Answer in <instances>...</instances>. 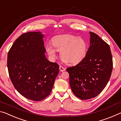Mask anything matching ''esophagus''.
Here are the masks:
<instances>
[{"instance_id":"obj_1","label":"esophagus","mask_w":121,"mask_h":121,"mask_svg":"<svg viewBox=\"0 0 121 121\" xmlns=\"http://www.w3.org/2000/svg\"><path fill=\"white\" fill-rule=\"evenodd\" d=\"M59 69H60V71H64L65 70V68H63V67L61 66V65L59 67Z\"/></svg>"}]
</instances>
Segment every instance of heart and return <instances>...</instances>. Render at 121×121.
Here are the masks:
<instances>
[{"label":"heart","instance_id":"b5f03b06","mask_svg":"<svg viewBox=\"0 0 121 121\" xmlns=\"http://www.w3.org/2000/svg\"><path fill=\"white\" fill-rule=\"evenodd\" d=\"M52 44L46 46V51L52 58L56 56V50L60 51V56L65 63L76 65L82 61L86 55L87 44L81 37L70 34L54 37Z\"/></svg>","mask_w":121,"mask_h":121}]
</instances>
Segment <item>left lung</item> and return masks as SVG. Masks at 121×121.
I'll list each match as a JSON object with an SVG mask.
<instances>
[{
    "mask_svg": "<svg viewBox=\"0 0 121 121\" xmlns=\"http://www.w3.org/2000/svg\"><path fill=\"white\" fill-rule=\"evenodd\" d=\"M90 45L84 59L66 70L73 93L79 99L95 98L107 85L112 69L110 47L93 32H90Z\"/></svg>",
    "mask_w": 121,
    "mask_h": 121,
    "instance_id": "1",
    "label": "left lung"
}]
</instances>
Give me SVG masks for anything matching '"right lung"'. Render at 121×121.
<instances>
[{
    "label": "right lung",
    "mask_w": 121,
    "mask_h": 121,
    "mask_svg": "<svg viewBox=\"0 0 121 121\" xmlns=\"http://www.w3.org/2000/svg\"><path fill=\"white\" fill-rule=\"evenodd\" d=\"M40 32H28L18 37L7 56L9 77L16 90L27 99L41 101L50 95L59 65L46 58Z\"/></svg>",
    "instance_id": "right-lung-1"
}]
</instances>
